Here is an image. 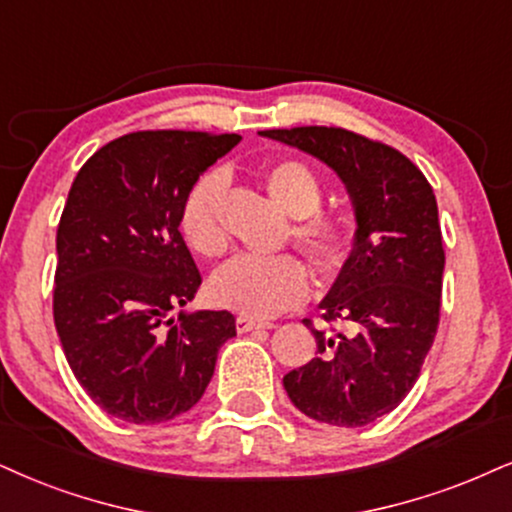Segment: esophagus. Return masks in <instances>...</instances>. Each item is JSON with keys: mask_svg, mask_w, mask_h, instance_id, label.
<instances>
[{"mask_svg": "<svg viewBox=\"0 0 512 512\" xmlns=\"http://www.w3.org/2000/svg\"><path fill=\"white\" fill-rule=\"evenodd\" d=\"M273 323H263V320H251L239 315L237 318V332H251V330H273Z\"/></svg>", "mask_w": 512, "mask_h": 512, "instance_id": "obj_1", "label": "esophagus"}]
</instances>
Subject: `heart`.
Returning <instances> with one entry per match:
<instances>
[{
    "mask_svg": "<svg viewBox=\"0 0 512 512\" xmlns=\"http://www.w3.org/2000/svg\"><path fill=\"white\" fill-rule=\"evenodd\" d=\"M263 185L275 204L294 216L289 235L315 273H334L344 261L349 235L342 218L318 211L323 206L318 173L299 159H282L263 170ZM223 189V173L208 170L194 180L180 204V235L189 251L201 258H213L225 249V232L218 218ZM308 287L304 263L292 254L237 256L208 280V299L244 318H270L299 306L308 296Z\"/></svg>",
    "mask_w": 512,
    "mask_h": 512,
    "instance_id": "b5f03b06",
    "label": "heart"
}]
</instances>
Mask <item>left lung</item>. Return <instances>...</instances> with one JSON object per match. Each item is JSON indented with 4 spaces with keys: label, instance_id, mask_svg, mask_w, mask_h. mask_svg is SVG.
Returning <instances> with one entry per match:
<instances>
[{
    "label": "left lung",
    "instance_id": "obj_1",
    "mask_svg": "<svg viewBox=\"0 0 512 512\" xmlns=\"http://www.w3.org/2000/svg\"><path fill=\"white\" fill-rule=\"evenodd\" d=\"M261 135L325 161L356 208L353 251L320 301L332 327L315 330L304 320L318 356L282 384L308 418L363 427L406 399L437 337L444 275L437 199L399 149L358 132L304 125Z\"/></svg>",
    "mask_w": 512,
    "mask_h": 512
}]
</instances>
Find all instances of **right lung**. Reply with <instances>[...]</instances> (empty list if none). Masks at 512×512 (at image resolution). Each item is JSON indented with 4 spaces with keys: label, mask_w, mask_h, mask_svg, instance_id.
Listing matches in <instances>:
<instances>
[{
    "label": "right lung",
    "mask_w": 512,
    "mask_h": 512,
    "mask_svg": "<svg viewBox=\"0 0 512 512\" xmlns=\"http://www.w3.org/2000/svg\"><path fill=\"white\" fill-rule=\"evenodd\" d=\"M239 140L130 132L75 175L56 230L54 325L75 380L113 418L156 425L187 413L237 334L227 311L168 313L201 285L178 227L182 199Z\"/></svg>",
    "instance_id": "right-lung-1"
}]
</instances>
